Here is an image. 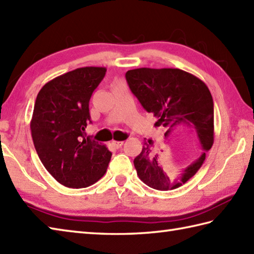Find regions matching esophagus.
I'll use <instances>...</instances> for the list:
<instances>
[{"instance_id":"1","label":"esophagus","mask_w":254,"mask_h":254,"mask_svg":"<svg viewBox=\"0 0 254 254\" xmlns=\"http://www.w3.org/2000/svg\"><path fill=\"white\" fill-rule=\"evenodd\" d=\"M123 143H124L123 141H113V142H112L113 145L116 146L117 148H120V147L123 145Z\"/></svg>"}]
</instances>
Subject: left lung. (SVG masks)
Here are the masks:
<instances>
[{
    "label": "left lung",
    "mask_w": 254,
    "mask_h": 254,
    "mask_svg": "<svg viewBox=\"0 0 254 254\" xmlns=\"http://www.w3.org/2000/svg\"><path fill=\"white\" fill-rule=\"evenodd\" d=\"M126 78L142 107L157 118L156 126L167 127L165 137L178 126L195 130L202 154L177 175L164 171L152 140L144 141L142 152L134 158L138 178L147 186L157 190L181 187L201 167L213 144V101L209 89L199 78L177 68L132 69Z\"/></svg>",
    "instance_id": "obj_1"
}]
</instances>
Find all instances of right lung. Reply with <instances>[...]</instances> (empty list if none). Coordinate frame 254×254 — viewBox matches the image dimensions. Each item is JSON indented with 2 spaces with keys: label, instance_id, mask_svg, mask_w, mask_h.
I'll use <instances>...</instances> for the list:
<instances>
[{
  "label": "right lung",
  "instance_id": "obj_1",
  "mask_svg": "<svg viewBox=\"0 0 254 254\" xmlns=\"http://www.w3.org/2000/svg\"><path fill=\"white\" fill-rule=\"evenodd\" d=\"M104 67L77 68L48 81L35 101L31 131L35 150L62 185L88 187L106 174L112 153L86 137L89 101L106 76Z\"/></svg>",
  "mask_w": 254,
  "mask_h": 254
}]
</instances>
